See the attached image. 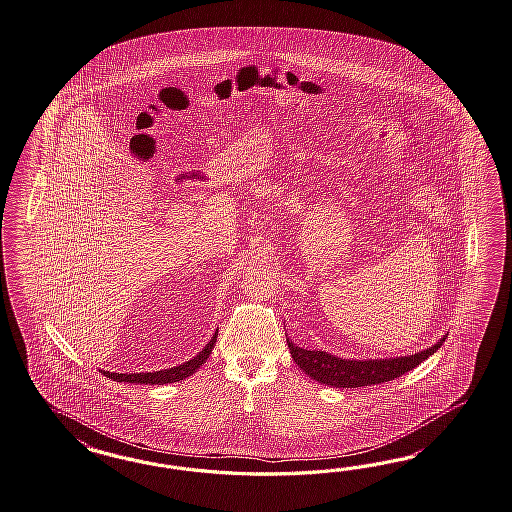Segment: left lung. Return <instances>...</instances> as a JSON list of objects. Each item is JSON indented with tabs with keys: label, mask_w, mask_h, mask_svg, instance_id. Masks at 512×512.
I'll list each match as a JSON object with an SVG mask.
<instances>
[{
	"label": "left lung",
	"mask_w": 512,
	"mask_h": 512,
	"mask_svg": "<svg viewBox=\"0 0 512 512\" xmlns=\"http://www.w3.org/2000/svg\"><path fill=\"white\" fill-rule=\"evenodd\" d=\"M446 337L440 338L435 346L422 349L414 355L407 357H388V359H340L327 351H316V349L298 348L292 340H288V349L294 362L300 366L305 374L314 381L324 383L329 387L357 388L379 385L396 379L399 375L411 372L418 364L433 355Z\"/></svg>",
	"instance_id": "1"
}]
</instances>
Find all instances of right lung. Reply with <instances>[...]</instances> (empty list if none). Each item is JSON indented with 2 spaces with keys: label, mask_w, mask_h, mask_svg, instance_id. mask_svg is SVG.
<instances>
[{
  "label": "right lung",
  "mask_w": 512,
  "mask_h": 512,
  "mask_svg": "<svg viewBox=\"0 0 512 512\" xmlns=\"http://www.w3.org/2000/svg\"><path fill=\"white\" fill-rule=\"evenodd\" d=\"M216 337H218V331L212 335L211 342H209L205 348L201 349L200 353H198L194 359L183 362V364H179V366H174V368H168V370L146 372V374H114V372H105V370H103V374L107 375L109 379H113V381H118V383H122V381H124V383H140V385H166V383H175V381H181V379H185V377H190V375L194 374V372L200 368L203 362L209 359L212 348H214V344H216Z\"/></svg>",
  "instance_id": "right-lung-1"
}]
</instances>
